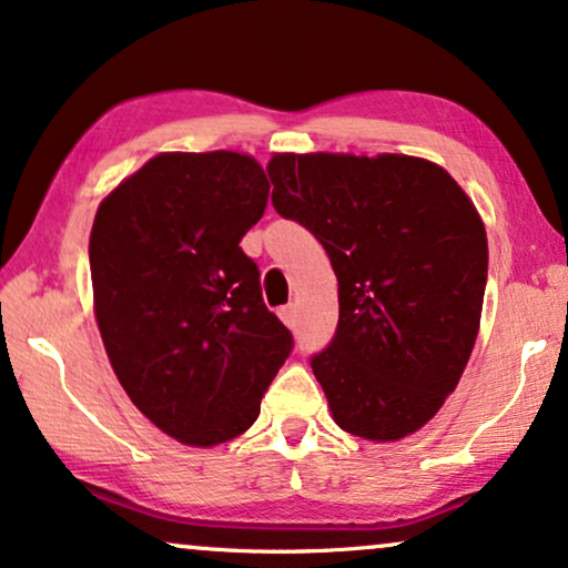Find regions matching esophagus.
Returning <instances> with one entry per match:
<instances>
[{"label": "esophagus", "mask_w": 568, "mask_h": 568, "mask_svg": "<svg viewBox=\"0 0 568 568\" xmlns=\"http://www.w3.org/2000/svg\"><path fill=\"white\" fill-rule=\"evenodd\" d=\"M278 318H282L290 328H294V326H297V307H294V305H284L282 311H278Z\"/></svg>", "instance_id": "34e87169"}]
</instances>
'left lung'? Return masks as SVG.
<instances>
[{"label": "left lung", "mask_w": 568, "mask_h": 568, "mask_svg": "<svg viewBox=\"0 0 568 568\" xmlns=\"http://www.w3.org/2000/svg\"><path fill=\"white\" fill-rule=\"evenodd\" d=\"M274 209L307 226L338 282V326L313 357L334 423L378 444L444 407L480 331L488 237L444 166L404 153H274Z\"/></svg>", "instance_id": "8db88e82"}]
</instances>
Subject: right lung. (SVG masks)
I'll return each instance as SVG.
<instances>
[{"mask_svg": "<svg viewBox=\"0 0 568 568\" xmlns=\"http://www.w3.org/2000/svg\"><path fill=\"white\" fill-rule=\"evenodd\" d=\"M268 187L247 153L166 151L95 211L88 257L109 363L130 402L185 446L242 436L292 352L240 247Z\"/></svg>", "mask_w": 568, "mask_h": 568, "instance_id": "right-lung-1", "label": "right lung"}]
</instances>
